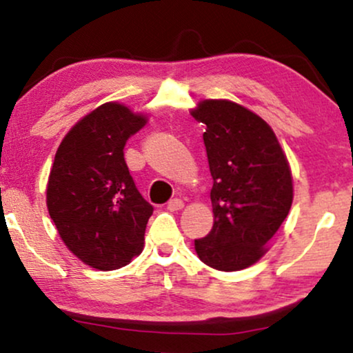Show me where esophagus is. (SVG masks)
<instances>
[{
  "label": "esophagus",
  "instance_id": "obj_1",
  "mask_svg": "<svg viewBox=\"0 0 353 353\" xmlns=\"http://www.w3.org/2000/svg\"><path fill=\"white\" fill-rule=\"evenodd\" d=\"M182 208H184V202L181 199H171L168 202V209L171 210V212H174V210H181Z\"/></svg>",
  "mask_w": 353,
  "mask_h": 353
}]
</instances>
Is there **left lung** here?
I'll list each match as a JSON object with an SVG mask.
<instances>
[{
  "mask_svg": "<svg viewBox=\"0 0 353 353\" xmlns=\"http://www.w3.org/2000/svg\"><path fill=\"white\" fill-rule=\"evenodd\" d=\"M205 124L204 145L212 176L214 225L196 239L204 264L242 270L267 252L294 199L292 174L270 125L241 104L205 99L192 109Z\"/></svg>",
  "mask_w": 353,
  "mask_h": 353,
  "instance_id": "left-lung-1",
  "label": "left lung"
}]
</instances>
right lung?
Listing matches in <instances>:
<instances>
[{
    "label": "right lung",
    "mask_w": 353,
    "mask_h": 353,
    "mask_svg": "<svg viewBox=\"0 0 353 353\" xmlns=\"http://www.w3.org/2000/svg\"><path fill=\"white\" fill-rule=\"evenodd\" d=\"M145 121L106 103L72 125L56 151L48 210L68 249L98 270L119 269L143 252L154 208L129 174L124 145Z\"/></svg>",
    "instance_id": "right-lung-1"
}]
</instances>
